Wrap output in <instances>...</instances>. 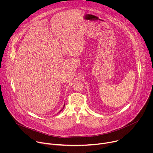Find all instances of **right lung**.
I'll return each mask as SVG.
<instances>
[{
	"label": "right lung",
	"mask_w": 153,
	"mask_h": 153,
	"mask_svg": "<svg viewBox=\"0 0 153 153\" xmlns=\"http://www.w3.org/2000/svg\"><path fill=\"white\" fill-rule=\"evenodd\" d=\"M64 106H65V105H64Z\"/></svg>",
	"instance_id": "right-lung-1"
}]
</instances>
